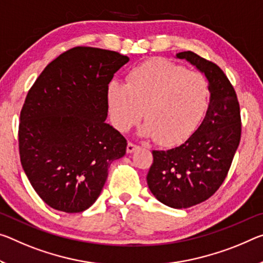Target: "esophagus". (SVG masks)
I'll use <instances>...</instances> for the list:
<instances>
[{"label": "esophagus", "instance_id": "1", "mask_svg": "<svg viewBox=\"0 0 263 263\" xmlns=\"http://www.w3.org/2000/svg\"><path fill=\"white\" fill-rule=\"evenodd\" d=\"M139 146H138V145H136L135 143H131V141H130V143H128L127 144V147H126V151H127V153H132V152H135L136 151V149L137 148H138Z\"/></svg>", "mask_w": 263, "mask_h": 263}]
</instances>
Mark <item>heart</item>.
Here are the masks:
<instances>
[{"label": "heart", "instance_id": "b5f03b06", "mask_svg": "<svg viewBox=\"0 0 263 263\" xmlns=\"http://www.w3.org/2000/svg\"><path fill=\"white\" fill-rule=\"evenodd\" d=\"M111 120L126 132L146 120L143 135L176 145L193 133L210 103V84L202 73L164 60L137 65L126 83L112 81L106 90Z\"/></svg>", "mask_w": 263, "mask_h": 263}]
</instances>
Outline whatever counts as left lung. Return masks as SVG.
Wrapping results in <instances>:
<instances>
[{"label": "left lung", "instance_id": "8db88e82", "mask_svg": "<svg viewBox=\"0 0 263 263\" xmlns=\"http://www.w3.org/2000/svg\"><path fill=\"white\" fill-rule=\"evenodd\" d=\"M205 73L210 104L198 130L180 146L152 151L147 185L160 202L187 208L210 199L226 179L241 139V115L234 87L213 62L192 51L179 52Z\"/></svg>", "mask_w": 263, "mask_h": 263}]
</instances>
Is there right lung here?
<instances>
[{"label": "right lung", "instance_id": "obj_1", "mask_svg": "<svg viewBox=\"0 0 263 263\" xmlns=\"http://www.w3.org/2000/svg\"><path fill=\"white\" fill-rule=\"evenodd\" d=\"M127 62L117 51L74 47L45 66L28 91L18 124L21 164L53 210H87L111 162L126 153V139L105 119L107 85Z\"/></svg>", "mask_w": 263, "mask_h": 263}]
</instances>
